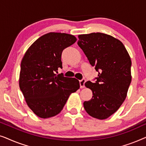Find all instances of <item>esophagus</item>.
<instances>
[{
  "label": "esophagus",
  "mask_w": 146,
  "mask_h": 146,
  "mask_svg": "<svg viewBox=\"0 0 146 146\" xmlns=\"http://www.w3.org/2000/svg\"><path fill=\"white\" fill-rule=\"evenodd\" d=\"M85 83H86V79L83 78L81 80H80V86L81 88H84L85 87Z\"/></svg>",
  "instance_id": "esophagus-1"
}]
</instances>
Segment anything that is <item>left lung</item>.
I'll return each instance as SVG.
<instances>
[{
  "instance_id": "obj_1",
  "label": "left lung",
  "mask_w": 146,
  "mask_h": 146,
  "mask_svg": "<svg viewBox=\"0 0 146 146\" xmlns=\"http://www.w3.org/2000/svg\"><path fill=\"white\" fill-rule=\"evenodd\" d=\"M78 44L98 74L86 87L92 91L84 107L90 116L104 119L122 104L131 81V61L123 43L110 35L97 33L78 36Z\"/></svg>"
}]
</instances>
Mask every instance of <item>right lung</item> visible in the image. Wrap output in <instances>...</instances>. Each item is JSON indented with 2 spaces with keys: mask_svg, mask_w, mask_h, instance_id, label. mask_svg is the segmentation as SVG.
I'll return each instance as SVG.
<instances>
[{
  "mask_svg": "<svg viewBox=\"0 0 146 146\" xmlns=\"http://www.w3.org/2000/svg\"><path fill=\"white\" fill-rule=\"evenodd\" d=\"M76 40L66 33L46 34L29 47L22 60L20 89L29 107L41 118L58 114L70 95L79 89L78 80L56 74L62 68L64 49Z\"/></svg>",
  "mask_w": 146,
  "mask_h": 146,
  "instance_id": "1",
  "label": "right lung"
}]
</instances>
